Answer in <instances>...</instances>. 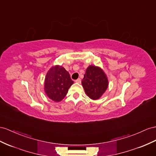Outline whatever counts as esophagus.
Listing matches in <instances>:
<instances>
[{
    "mask_svg": "<svg viewBox=\"0 0 156 156\" xmlns=\"http://www.w3.org/2000/svg\"><path fill=\"white\" fill-rule=\"evenodd\" d=\"M75 82H77V83H80L81 82V79L80 78H78L77 80H76Z\"/></svg>",
    "mask_w": 156,
    "mask_h": 156,
    "instance_id": "34e87169",
    "label": "esophagus"
}]
</instances>
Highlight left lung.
<instances>
[{"mask_svg": "<svg viewBox=\"0 0 156 156\" xmlns=\"http://www.w3.org/2000/svg\"><path fill=\"white\" fill-rule=\"evenodd\" d=\"M82 83L87 96L92 99H98L107 90L108 80L100 68L90 66L86 71Z\"/></svg>", "mask_w": 156, "mask_h": 156, "instance_id": "8db88e82", "label": "left lung"}]
</instances>
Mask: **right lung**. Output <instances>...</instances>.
<instances>
[{
	"mask_svg": "<svg viewBox=\"0 0 156 156\" xmlns=\"http://www.w3.org/2000/svg\"><path fill=\"white\" fill-rule=\"evenodd\" d=\"M74 82L69 73L61 66L52 67L48 72L45 81V91L47 96L58 102L66 96Z\"/></svg>",
	"mask_w": 156,
	"mask_h": 156,
	"instance_id": "obj_1",
	"label": "right lung"
}]
</instances>
